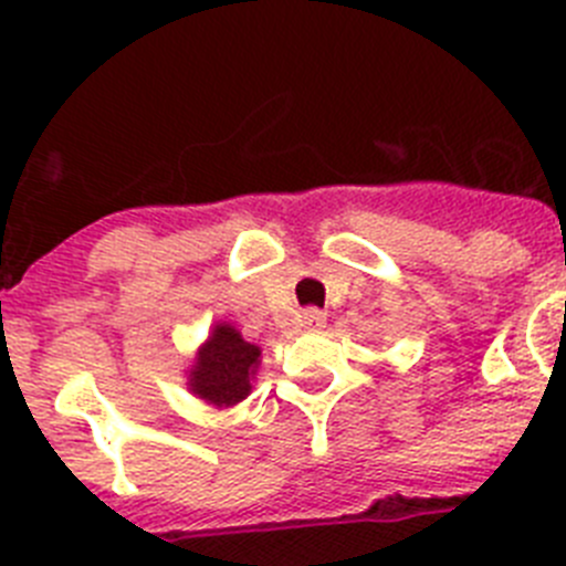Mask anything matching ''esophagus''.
Returning <instances> with one entry per match:
<instances>
[{
	"mask_svg": "<svg viewBox=\"0 0 566 566\" xmlns=\"http://www.w3.org/2000/svg\"><path fill=\"white\" fill-rule=\"evenodd\" d=\"M324 324H327V315L321 313V310H304V327L321 329Z\"/></svg>",
	"mask_w": 566,
	"mask_h": 566,
	"instance_id": "esophagus-1",
	"label": "esophagus"
}]
</instances>
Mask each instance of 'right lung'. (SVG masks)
Listing matches in <instances>:
<instances>
[{
    "mask_svg": "<svg viewBox=\"0 0 566 566\" xmlns=\"http://www.w3.org/2000/svg\"><path fill=\"white\" fill-rule=\"evenodd\" d=\"M262 349L248 344L231 324H217L197 353L188 371V386L200 400L217 406H237L251 395V380L259 369Z\"/></svg>",
    "mask_w": 566,
    "mask_h": 566,
    "instance_id": "1",
    "label": "right lung"
}]
</instances>
